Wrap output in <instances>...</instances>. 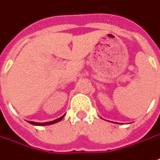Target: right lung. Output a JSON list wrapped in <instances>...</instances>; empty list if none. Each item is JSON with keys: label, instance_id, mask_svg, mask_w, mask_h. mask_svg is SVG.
I'll return each mask as SVG.
<instances>
[{"label": "right lung", "instance_id": "obj_1", "mask_svg": "<svg viewBox=\"0 0 160 160\" xmlns=\"http://www.w3.org/2000/svg\"><path fill=\"white\" fill-rule=\"evenodd\" d=\"M64 116L65 115H63L62 117H60L58 119L53 120V121H51V122H45V123H36V122H33V121H28V122L30 124H32V125H34V126H48V125H52V124H55V123H57L58 121L62 120L63 118H64Z\"/></svg>", "mask_w": 160, "mask_h": 160}]
</instances>
